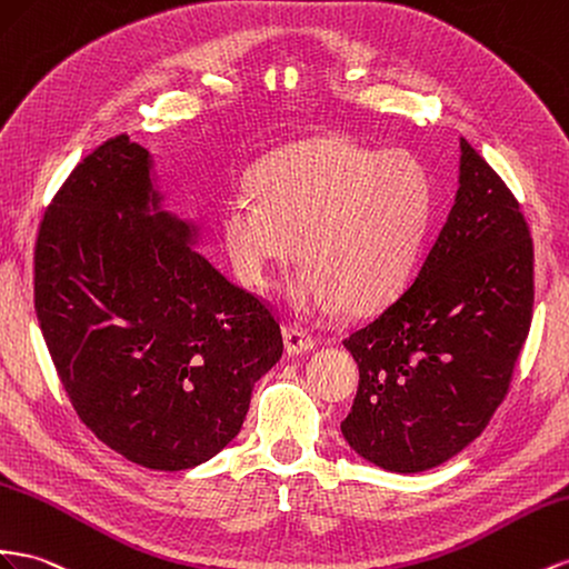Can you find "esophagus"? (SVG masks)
<instances>
[{
	"mask_svg": "<svg viewBox=\"0 0 569 569\" xmlns=\"http://www.w3.org/2000/svg\"><path fill=\"white\" fill-rule=\"evenodd\" d=\"M284 347L289 355H303V351H309L316 347V337L311 332H306L299 326H284Z\"/></svg>",
	"mask_w": 569,
	"mask_h": 569,
	"instance_id": "1",
	"label": "esophagus"
}]
</instances>
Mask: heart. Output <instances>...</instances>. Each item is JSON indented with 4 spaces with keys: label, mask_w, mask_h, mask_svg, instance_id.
Returning a JSON list of instances; mask_svg holds the SVG:
<instances>
[{
    "label": "heart",
    "mask_w": 569,
    "mask_h": 569,
    "mask_svg": "<svg viewBox=\"0 0 569 569\" xmlns=\"http://www.w3.org/2000/svg\"><path fill=\"white\" fill-rule=\"evenodd\" d=\"M253 198L222 210V239L239 280L263 289L297 256L301 311L373 313L417 266L431 222V177L407 150H378L342 133L313 136L260 160Z\"/></svg>",
    "instance_id": "obj_1"
}]
</instances>
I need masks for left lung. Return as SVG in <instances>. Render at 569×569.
Wrapping results in <instances>:
<instances>
[{"label":"left lung","instance_id":"left-lung-1","mask_svg":"<svg viewBox=\"0 0 569 569\" xmlns=\"http://www.w3.org/2000/svg\"><path fill=\"white\" fill-rule=\"evenodd\" d=\"M459 148L455 206L413 282L345 337L359 390L342 433L388 471L433 469L479 438L531 328L529 224L493 167Z\"/></svg>","mask_w":569,"mask_h":569}]
</instances>
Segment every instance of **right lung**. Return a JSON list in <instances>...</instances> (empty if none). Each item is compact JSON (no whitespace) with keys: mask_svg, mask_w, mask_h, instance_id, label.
Instances as JSON below:
<instances>
[{"mask_svg":"<svg viewBox=\"0 0 569 569\" xmlns=\"http://www.w3.org/2000/svg\"><path fill=\"white\" fill-rule=\"evenodd\" d=\"M158 208L148 150L107 138L42 214L33 299L71 407L107 448L181 471L239 431L256 380L282 357L272 306L189 247ZM122 214L119 216L118 212Z\"/></svg>","mask_w":569,"mask_h":569,"instance_id":"1","label":"right lung"}]
</instances>
